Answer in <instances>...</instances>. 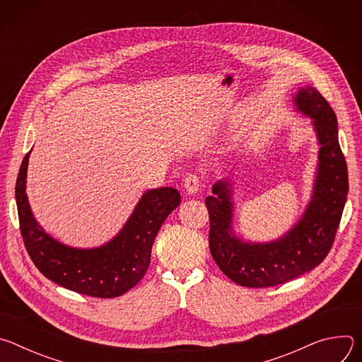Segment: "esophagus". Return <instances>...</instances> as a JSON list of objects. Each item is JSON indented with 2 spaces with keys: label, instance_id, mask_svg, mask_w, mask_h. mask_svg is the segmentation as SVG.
<instances>
[{
  "label": "esophagus",
  "instance_id": "34e87169",
  "mask_svg": "<svg viewBox=\"0 0 362 362\" xmlns=\"http://www.w3.org/2000/svg\"><path fill=\"white\" fill-rule=\"evenodd\" d=\"M183 186H185V189L189 194H194V193H197V190L200 187V177L194 173L189 175V176H186V179L183 182Z\"/></svg>",
  "mask_w": 362,
  "mask_h": 362
}]
</instances>
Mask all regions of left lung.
Segmentation results:
<instances>
[{
  "mask_svg": "<svg viewBox=\"0 0 362 362\" xmlns=\"http://www.w3.org/2000/svg\"><path fill=\"white\" fill-rule=\"evenodd\" d=\"M295 110L311 119L318 140V165L311 200L295 225L269 242H252L233 230V180L222 179L206 197L209 247L216 265L233 282L249 288L285 284L318 267L328 255L348 193L346 162L338 141V122L320 91L299 87Z\"/></svg>",
  "mask_w": 362,
  "mask_h": 362,
  "instance_id": "8db88e82",
  "label": "left lung"
}]
</instances>
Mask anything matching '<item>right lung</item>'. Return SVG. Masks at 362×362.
Instances as JSON below:
<instances>
[{"mask_svg": "<svg viewBox=\"0 0 362 362\" xmlns=\"http://www.w3.org/2000/svg\"><path fill=\"white\" fill-rule=\"evenodd\" d=\"M31 150L23 159L16 185L20 229L25 249L38 271L70 291L116 298L132 289L150 265L151 246L166 218L180 203L175 187L148 189L137 202L120 232L97 247H74L48 235L33 215L27 197Z\"/></svg>", "mask_w": 362, "mask_h": 362, "instance_id": "add662e5", "label": "right lung"}]
</instances>
